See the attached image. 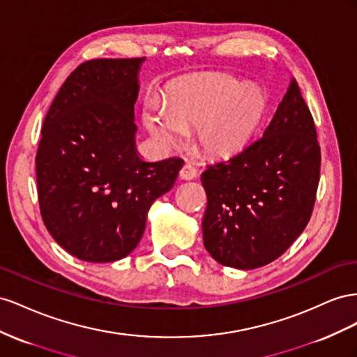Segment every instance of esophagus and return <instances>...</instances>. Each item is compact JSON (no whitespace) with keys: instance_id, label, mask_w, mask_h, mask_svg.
Here are the masks:
<instances>
[{"instance_id":"34e87169","label":"esophagus","mask_w":357,"mask_h":357,"mask_svg":"<svg viewBox=\"0 0 357 357\" xmlns=\"http://www.w3.org/2000/svg\"><path fill=\"white\" fill-rule=\"evenodd\" d=\"M179 176L182 179H192L197 176V169L191 165V162H185L184 166H182L181 172H179Z\"/></svg>"}]
</instances>
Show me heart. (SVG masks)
I'll list each match as a JSON object with an SVG mask.
<instances>
[{
	"label": "heart",
	"mask_w": 357,
	"mask_h": 357,
	"mask_svg": "<svg viewBox=\"0 0 357 357\" xmlns=\"http://www.w3.org/2000/svg\"><path fill=\"white\" fill-rule=\"evenodd\" d=\"M266 96L230 76L187 80L172 91L166 109L151 106L145 124L161 145L172 146L197 127V144L211 155H230L248 144L266 112Z\"/></svg>",
	"instance_id": "obj_1"
}]
</instances>
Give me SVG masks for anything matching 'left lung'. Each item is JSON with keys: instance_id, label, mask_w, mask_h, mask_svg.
Instances as JSON below:
<instances>
[{"instance_id": "left-lung-1", "label": "left lung", "mask_w": 357, "mask_h": 357, "mask_svg": "<svg viewBox=\"0 0 357 357\" xmlns=\"http://www.w3.org/2000/svg\"><path fill=\"white\" fill-rule=\"evenodd\" d=\"M320 162L314 119L293 79L263 136L202 173L211 256L224 266L256 269L286 252L311 218Z\"/></svg>"}]
</instances>
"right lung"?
I'll return each mask as SVG.
<instances>
[{
    "label": "right lung",
    "mask_w": 357,
    "mask_h": 357,
    "mask_svg": "<svg viewBox=\"0 0 357 357\" xmlns=\"http://www.w3.org/2000/svg\"><path fill=\"white\" fill-rule=\"evenodd\" d=\"M142 58H98L77 66L59 88L36 155L40 213L71 256L106 263L142 239L155 199L167 192L184 160H140L135 103Z\"/></svg>",
    "instance_id": "obj_1"
}]
</instances>
